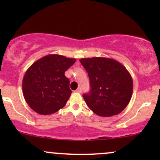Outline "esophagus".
<instances>
[{
  "label": "esophagus",
  "mask_w": 160,
  "mask_h": 160,
  "mask_svg": "<svg viewBox=\"0 0 160 160\" xmlns=\"http://www.w3.org/2000/svg\"><path fill=\"white\" fill-rule=\"evenodd\" d=\"M75 92H78V93H81V92H82L81 88H80V87L78 88V89H77V90L75 91Z\"/></svg>",
  "instance_id": "esophagus-1"
}]
</instances>
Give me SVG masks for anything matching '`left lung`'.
Here are the masks:
<instances>
[{
    "label": "left lung",
    "instance_id": "obj_1",
    "mask_svg": "<svg viewBox=\"0 0 160 160\" xmlns=\"http://www.w3.org/2000/svg\"><path fill=\"white\" fill-rule=\"evenodd\" d=\"M89 75L91 90L82 95L91 111L100 117L121 113L131 100L133 81L127 69L115 59L92 57L80 59Z\"/></svg>",
    "mask_w": 160,
    "mask_h": 160
}]
</instances>
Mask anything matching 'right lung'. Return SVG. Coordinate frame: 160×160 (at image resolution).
<instances>
[{
    "mask_svg": "<svg viewBox=\"0 0 160 160\" xmlns=\"http://www.w3.org/2000/svg\"><path fill=\"white\" fill-rule=\"evenodd\" d=\"M76 62L73 58L51 54L33 63L24 75L22 92L27 104L41 115L56 113L71 96L65 72Z\"/></svg>",
    "mask_w": 160,
    "mask_h": 160,
    "instance_id": "right-lung-1",
    "label": "right lung"
}]
</instances>
